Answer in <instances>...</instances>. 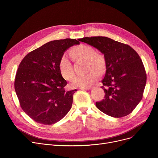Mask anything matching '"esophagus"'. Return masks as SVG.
Instances as JSON below:
<instances>
[{
    "label": "esophagus",
    "mask_w": 158,
    "mask_h": 158,
    "mask_svg": "<svg viewBox=\"0 0 158 158\" xmlns=\"http://www.w3.org/2000/svg\"><path fill=\"white\" fill-rule=\"evenodd\" d=\"M81 89H85V90H88L91 89V87H85V88H80Z\"/></svg>",
    "instance_id": "1"
}]
</instances>
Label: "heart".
Masks as SVG:
<instances>
[{"label": "heart", "mask_w": 158, "mask_h": 158, "mask_svg": "<svg viewBox=\"0 0 158 158\" xmlns=\"http://www.w3.org/2000/svg\"><path fill=\"white\" fill-rule=\"evenodd\" d=\"M70 56L75 61H85L87 73L76 76L71 81L72 88H85L93 84L99 77V73H102L106 69L105 56L96 52L91 45L81 44L71 49ZM59 70L62 77L69 80L74 75L73 66L66 55L63 54L59 61Z\"/></svg>", "instance_id": "heart-1"}]
</instances>
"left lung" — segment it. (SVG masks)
<instances>
[{
    "label": "left lung",
    "mask_w": 158,
    "mask_h": 158,
    "mask_svg": "<svg viewBox=\"0 0 158 158\" xmlns=\"http://www.w3.org/2000/svg\"><path fill=\"white\" fill-rule=\"evenodd\" d=\"M100 51L106 57V71L102 80L104 99L97 108L114 118L133 111L143 97L147 74L138 53L131 47L104 36L78 39Z\"/></svg>",
    "instance_id": "8db88e82"
}]
</instances>
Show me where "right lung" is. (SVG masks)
Masks as SVG:
<instances>
[{"label": "right lung", "mask_w": 158, "mask_h": 158, "mask_svg": "<svg viewBox=\"0 0 158 158\" xmlns=\"http://www.w3.org/2000/svg\"><path fill=\"white\" fill-rule=\"evenodd\" d=\"M76 39L49 41L28 53L16 73L15 89L23 111L35 122L52 125L69 113L77 89L66 91L67 85L59 70V61Z\"/></svg>", "instance_id": "add662e5"}]
</instances>
